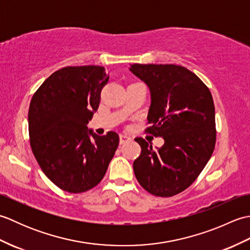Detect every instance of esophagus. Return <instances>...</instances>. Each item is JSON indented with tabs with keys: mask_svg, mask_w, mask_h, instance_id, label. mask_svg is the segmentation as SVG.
Returning <instances> with one entry per match:
<instances>
[{
	"mask_svg": "<svg viewBox=\"0 0 250 250\" xmlns=\"http://www.w3.org/2000/svg\"><path fill=\"white\" fill-rule=\"evenodd\" d=\"M120 144H125L128 141H130V137L128 135H125V134H120Z\"/></svg>",
	"mask_w": 250,
	"mask_h": 250,
	"instance_id": "34e87169",
	"label": "esophagus"
}]
</instances>
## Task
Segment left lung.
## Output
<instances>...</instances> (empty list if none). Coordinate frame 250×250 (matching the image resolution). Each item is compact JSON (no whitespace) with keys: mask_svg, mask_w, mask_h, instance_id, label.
Masks as SVG:
<instances>
[{"mask_svg":"<svg viewBox=\"0 0 250 250\" xmlns=\"http://www.w3.org/2000/svg\"><path fill=\"white\" fill-rule=\"evenodd\" d=\"M130 71L150 90L146 129L161 136L153 149L136 137L142 151L133 163L137 182L148 192L167 198L192 184L213 155L216 144L215 106L205 83L175 64H132Z\"/></svg>","mask_w":250,"mask_h":250,"instance_id":"left-lung-1","label":"left lung"}]
</instances>
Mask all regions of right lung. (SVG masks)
I'll return each instance as SVG.
<instances>
[{
    "instance_id": "right-lung-1",
    "label": "right lung",
    "mask_w": 250,
    "mask_h": 250,
    "mask_svg": "<svg viewBox=\"0 0 250 250\" xmlns=\"http://www.w3.org/2000/svg\"><path fill=\"white\" fill-rule=\"evenodd\" d=\"M108 79L103 66H66L52 73L31 100L32 151L46 176L67 192L95 187L119 145L116 132L99 136L87 126Z\"/></svg>"
}]
</instances>
